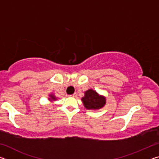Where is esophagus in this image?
<instances>
[{"label":"esophagus","mask_w":159,"mask_h":159,"mask_svg":"<svg viewBox=\"0 0 159 159\" xmlns=\"http://www.w3.org/2000/svg\"><path fill=\"white\" fill-rule=\"evenodd\" d=\"M71 97H73V98H76V96H77V94L76 93H74L73 95H70Z\"/></svg>","instance_id":"obj_1"}]
</instances>
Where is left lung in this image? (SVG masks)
<instances>
[{
    "mask_svg": "<svg viewBox=\"0 0 159 159\" xmlns=\"http://www.w3.org/2000/svg\"><path fill=\"white\" fill-rule=\"evenodd\" d=\"M81 100L85 108L88 110H99L103 108L107 102L105 97L99 95L93 89L86 90Z\"/></svg>",
    "mask_w": 159,
    "mask_h": 159,
    "instance_id": "obj_1",
    "label": "left lung"
}]
</instances>
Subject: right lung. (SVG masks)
Wrapping results in <instances>:
<instances>
[{"instance_id":"obj_1","label":"right lung","mask_w":159,"mask_h":159,"mask_svg":"<svg viewBox=\"0 0 159 159\" xmlns=\"http://www.w3.org/2000/svg\"><path fill=\"white\" fill-rule=\"evenodd\" d=\"M48 99H49V101H50V102H55V101H56L57 99V98H56L55 97V95H54V94H50L49 95V98H48Z\"/></svg>"}]
</instances>
